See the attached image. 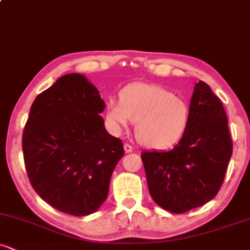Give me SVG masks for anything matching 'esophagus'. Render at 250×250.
<instances>
[{
  "mask_svg": "<svg viewBox=\"0 0 250 250\" xmlns=\"http://www.w3.org/2000/svg\"><path fill=\"white\" fill-rule=\"evenodd\" d=\"M133 150H134V148L131 147L130 145H128V143H125V153H131Z\"/></svg>",
  "mask_w": 250,
  "mask_h": 250,
  "instance_id": "34e87169",
  "label": "esophagus"
}]
</instances>
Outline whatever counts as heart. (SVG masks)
<instances>
[{
    "label": "heart",
    "mask_w": 250,
    "mask_h": 250,
    "mask_svg": "<svg viewBox=\"0 0 250 250\" xmlns=\"http://www.w3.org/2000/svg\"><path fill=\"white\" fill-rule=\"evenodd\" d=\"M105 120L116 134L136 122V136L143 146L165 149L179 142L185 134L189 107L168 89L134 83L122 89L120 102L113 99L107 102Z\"/></svg>",
    "instance_id": "1"
}]
</instances>
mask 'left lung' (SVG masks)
<instances>
[{
    "mask_svg": "<svg viewBox=\"0 0 250 250\" xmlns=\"http://www.w3.org/2000/svg\"><path fill=\"white\" fill-rule=\"evenodd\" d=\"M233 142L220 99L207 83L195 84L189 123L182 139L168 151H142L151 197L160 207L182 214L201 207L219 193Z\"/></svg>",
    "mask_w": 250,
    "mask_h": 250,
    "instance_id": "8db88e82",
    "label": "left lung"
}]
</instances>
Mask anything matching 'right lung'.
Instances as JSON below:
<instances>
[{
    "mask_svg": "<svg viewBox=\"0 0 250 250\" xmlns=\"http://www.w3.org/2000/svg\"><path fill=\"white\" fill-rule=\"evenodd\" d=\"M104 101L81 74H68L42 91L22 136L34 190L62 213L85 216L101 207L110 177L125 155L104 128Z\"/></svg>",
    "mask_w": 250,
    "mask_h": 250,
    "instance_id": "obj_1",
    "label": "right lung"
}]
</instances>
